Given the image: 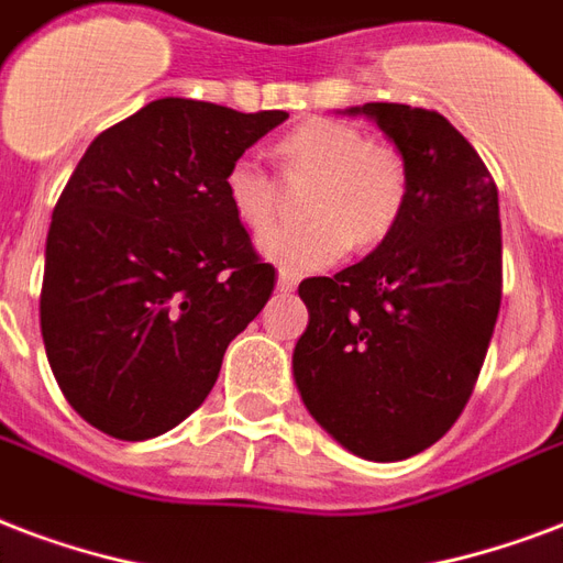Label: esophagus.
Wrapping results in <instances>:
<instances>
[{
    "label": "esophagus",
    "instance_id": "esophagus-1",
    "mask_svg": "<svg viewBox=\"0 0 563 563\" xmlns=\"http://www.w3.org/2000/svg\"><path fill=\"white\" fill-rule=\"evenodd\" d=\"M278 290H285V294H290V290H294V287L299 285V276L297 273H287V269H282V273H278Z\"/></svg>",
    "mask_w": 563,
    "mask_h": 563
}]
</instances>
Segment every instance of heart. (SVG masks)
Returning <instances> with one entry per match:
<instances>
[{
	"label": "heart",
	"instance_id": "obj_1",
	"mask_svg": "<svg viewBox=\"0 0 563 563\" xmlns=\"http://www.w3.org/2000/svg\"><path fill=\"white\" fill-rule=\"evenodd\" d=\"M278 163L287 175L311 177L302 196L308 219L276 225L257 236L261 255L287 273H311L335 264L350 243L377 246L404 217L409 172L391 145L335 118H311L278 139ZM222 196L243 228L257 231L276 213V184L255 156H236L222 177Z\"/></svg>",
	"mask_w": 563,
	"mask_h": 563
}]
</instances>
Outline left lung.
Listing matches in <instances>:
<instances>
[{"instance_id": "8db88e82", "label": "left lung", "mask_w": 563, "mask_h": 563, "mask_svg": "<svg viewBox=\"0 0 563 563\" xmlns=\"http://www.w3.org/2000/svg\"><path fill=\"white\" fill-rule=\"evenodd\" d=\"M395 142L409 196L358 264L299 285L308 327L294 379L317 424L356 457L395 463L442 439L475 388L501 306L498 189L448 118L350 106Z\"/></svg>"}]
</instances>
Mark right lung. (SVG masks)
I'll return each instance as SVG.
<instances>
[{"instance_id": "obj_1", "label": "right lung", "mask_w": 563, "mask_h": 563, "mask_svg": "<svg viewBox=\"0 0 563 563\" xmlns=\"http://www.w3.org/2000/svg\"><path fill=\"white\" fill-rule=\"evenodd\" d=\"M287 112L163 97L88 145L46 234L41 335L67 404L124 442L196 412L276 285L222 177Z\"/></svg>"}]
</instances>
